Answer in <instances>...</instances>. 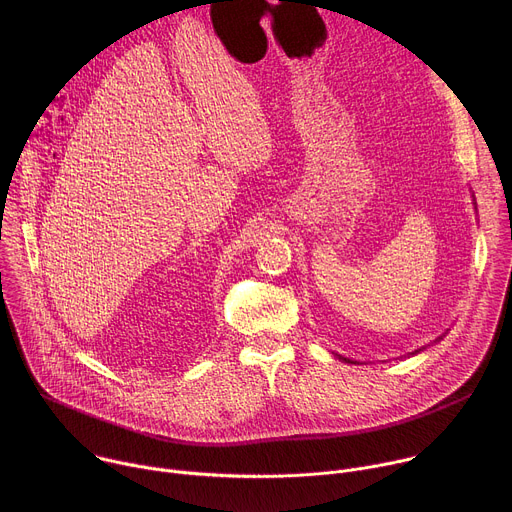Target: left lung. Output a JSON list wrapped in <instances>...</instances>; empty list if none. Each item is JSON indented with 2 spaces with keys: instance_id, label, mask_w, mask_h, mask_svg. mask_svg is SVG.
<instances>
[{
  "instance_id": "obj_1",
  "label": "left lung",
  "mask_w": 512,
  "mask_h": 512,
  "mask_svg": "<svg viewBox=\"0 0 512 512\" xmlns=\"http://www.w3.org/2000/svg\"><path fill=\"white\" fill-rule=\"evenodd\" d=\"M472 200H474V208H476V198H474V194H472ZM446 334H448V330H446V332H444V334H442V336H437V338H435V340H433V342H440V340H444V336H446ZM421 350H425V346H421V348H417V350H413V352H411V354H419V352H421ZM334 356H338V358H340V360H342V362H350V364H358V360H350V358H346V356H340V354H336V352H334Z\"/></svg>"
}]
</instances>
